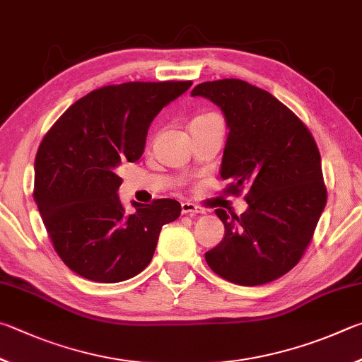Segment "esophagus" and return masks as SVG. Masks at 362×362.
Returning a JSON list of instances; mask_svg holds the SVG:
<instances>
[{"label":"esophagus","mask_w":362,"mask_h":362,"mask_svg":"<svg viewBox=\"0 0 362 362\" xmlns=\"http://www.w3.org/2000/svg\"><path fill=\"white\" fill-rule=\"evenodd\" d=\"M181 211L182 214H205V208L186 202V204L181 205Z\"/></svg>","instance_id":"1"}]
</instances>
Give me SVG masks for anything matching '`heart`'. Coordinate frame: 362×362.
<instances>
[{
    "label": "heart",
    "mask_w": 362,
    "mask_h": 362,
    "mask_svg": "<svg viewBox=\"0 0 362 362\" xmlns=\"http://www.w3.org/2000/svg\"><path fill=\"white\" fill-rule=\"evenodd\" d=\"M210 116H213V114H206V116H200V117H195L194 120H200V119H205V117H210ZM192 120V122H194Z\"/></svg>",
    "instance_id": "obj_1"
}]
</instances>
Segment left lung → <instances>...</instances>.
I'll return each mask as SVG.
<instances>
[{
  "label": "left lung",
  "mask_w": 362,
  "mask_h": 362,
  "mask_svg": "<svg viewBox=\"0 0 362 362\" xmlns=\"http://www.w3.org/2000/svg\"><path fill=\"white\" fill-rule=\"evenodd\" d=\"M191 93L211 100L226 116L224 192L248 191L242 216L216 210L226 235L206 252V264L240 286L274 281L299 264L326 206L318 146L286 105L246 81L202 82Z\"/></svg>",
  "instance_id": "8db88e82"
}]
</instances>
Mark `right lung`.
Listing matches in <instances>:
<instances>
[{"label": "right lung", "mask_w": 362, "mask_h": 362, "mask_svg": "<svg viewBox=\"0 0 362 362\" xmlns=\"http://www.w3.org/2000/svg\"><path fill=\"white\" fill-rule=\"evenodd\" d=\"M192 81L124 82L92 90L50 127L35 158L33 197L57 255L74 274L119 283L143 272L162 226L180 218V202L136 204L117 197L120 162H136L152 120Z\"/></svg>", "instance_id": "1"}]
</instances>
